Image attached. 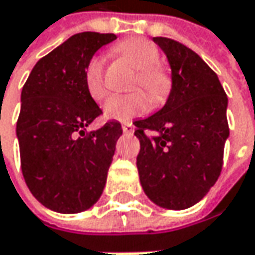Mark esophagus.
Instances as JSON below:
<instances>
[{"label":"esophagus","instance_id":"1","mask_svg":"<svg viewBox=\"0 0 255 255\" xmlns=\"http://www.w3.org/2000/svg\"><path fill=\"white\" fill-rule=\"evenodd\" d=\"M122 129H123L125 133H133V125L132 123H123Z\"/></svg>","mask_w":255,"mask_h":255}]
</instances>
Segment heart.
<instances>
[{"label":"heart","mask_w":255,"mask_h":255,"mask_svg":"<svg viewBox=\"0 0 255 255\" xmlns=\"http://www.w3.org/2000/svg\"><path fill=\"white\" fill-rule=\"evenodd\" d=\"M135 70L132 89H143L154 104H161L170 94L172 78L169 72L160 66V51L155 44L143 38H132L120 42L114 48ZM85 86L92 100L101 101L107 95L104 82V61L94 57L85 67ZM149 109L145 94L136 91L126 95H113L104 104L107 117L116 120H130Z\"/></svg>","instance_id":"obj_1"}]
</instances>
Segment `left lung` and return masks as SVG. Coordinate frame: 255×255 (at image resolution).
<instances>
[{
  "label": "left lung",
  "mask_w": 255,
  "mask_h": 255,
  "mask_svg": "<svg viewBox=\"0 0 255 255\" xmlns=\"http://www.w3.org/2000/svg\"><path fill=\"white\" fill-rule=\"evenodd\" d=\"M172 67V91L166 106L136 120L139 180L157 206L183 210L206 197L223 167L229 136L228 97L207 63L191 48L157 36Z\"/></svg>",
  "instance_id": "left-lung-1"
}]
</instances>
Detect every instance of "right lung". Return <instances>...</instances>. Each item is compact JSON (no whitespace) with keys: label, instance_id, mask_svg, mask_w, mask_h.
Returning a JSON list of instances; mask_svg holds the SVG:
<instances>
[{"label":"right lung","instance_id":"right-lung-1","mask_svg":"<svg viewBox=\"0 0 255 255\" xmlns=\"http://www.w3.org/2000/svg\"><path fill=\"white\" fill-rule=\"evenodd\" d=\"M116 39L114 33L82 32L42 57L21 89L17 119L21 173L32 195L49 210L80 213L103 194L119 122L88 132L103 110L85 86L92 55Z\"/></svg>","mask_w":255,"mask_h":255}]
</instances>
